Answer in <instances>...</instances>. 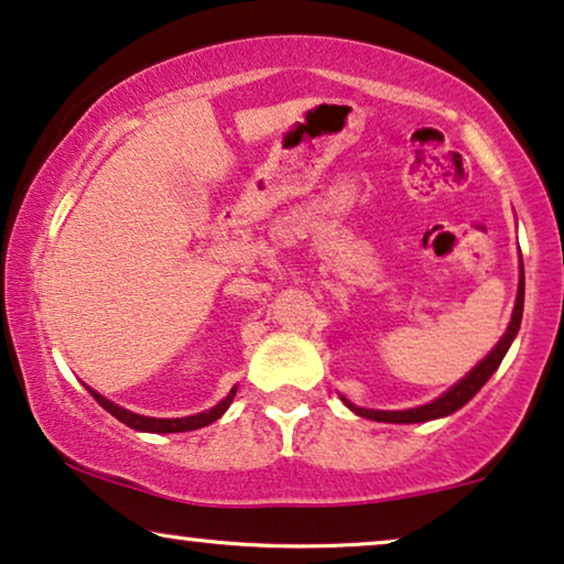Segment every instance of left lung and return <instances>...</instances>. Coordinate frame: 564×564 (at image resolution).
I'll list each match as a JSON object with an SVG mask.
<instances>
[{"label": "left lung", "instance_id": "left-lung-1", "mask_svg": "<svg viewBox=\"0 0 564 564\" xmlns=\"http://www.w3.org/2000/svg\"><path fill=\"white\" fill-rule=\"evenodd\" d=\"M521 318H523V269H521V282H518V297H516V308H513V318H510V326L506 336H502L500 341H497V347L489 352L485 360H481L477 368H474L469 376L464 380H458L456 386L448 393H443L441 399L430 401L425 406H416V409H404V412H376V409H362V406H355L349 404L345 399V404L352 409L355 414L360 416H368V420H376V422H393V425H409V422H427V420H437V416H448L453 412H458L460 406L469 401L474 393H477L481 386L487 383L489 376L500 368L502 357H506L510 341L516 339L518 328H521Z\"/></svg>", "mask_w": 564, "mask_h": 564}]
</instances>
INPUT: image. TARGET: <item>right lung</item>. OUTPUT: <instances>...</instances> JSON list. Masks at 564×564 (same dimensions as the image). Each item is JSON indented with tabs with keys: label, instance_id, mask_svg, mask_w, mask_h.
<instances>
[{
	"label": "right lung",
	"instance_id": "1",
	"mask_svg": "<svg viewBox=\"0 0 564 564\" xmlns=\"http://www.w3.org/2000/svg\"><path fill=\"white\" fill-rule=\"evenodd\" d=\"M95 401H98L100 406L106 409V412H111L116 420L123 422V425L131 427V430H142V433H188V430H199V427H207L212 422L219 420V416L225 414V409L232 404V399H236V389H232L228 397L219 401L217 406H212L209 412H202V414H194V416H178V420H155V416H142V414H134V412H127V409L116 406L113 401H108L100 397V393L90 391Z\"/></svg>",
	"mask_w": 564,
	"mask_h": 564
}]
</instances>
